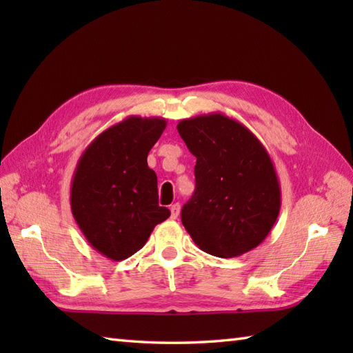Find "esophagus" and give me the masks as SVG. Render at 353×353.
<instances>
[{"mask_svg":"<svg viewBox=\"0 0 353 353\" xmlns=\"http://www.w3.org/2000/svg\"><path fill=\"white\" fill-rule=\"evenodd\" d=\"M170 211H171V219H174V220H176L177 216H179V212H181V205H179V203L171 205Z\"/></svg>","mask_w":353,"mask_h":353,"instance_id":"1","label":"esophagus"}]
</instances>
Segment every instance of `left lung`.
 Here are the masks:
<instances>
[{
    "instance_id": "obj_1",
    "label": "left lung",
    "mask_w": 353,
    "mask_h": 353,
    "mask_svg": "<svg viewBox=\"0 0 353 353\" xmlns=\"http://www.w3.org/2000/svg\"><path fill=\"white\" fill-rule=\"evenodd\" d=\"M179 134L197 157L196 191L182 223L200 250L235 258L258 247L281 211V185L261 141L220 112L182 119Z\"/></svg>"
}]
</instances>
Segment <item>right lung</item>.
<instances>
[{
  "mask_svg": "<svg viewBox=\"0 0 353 353\" xmlns=\"http://www.w3.org/2000/svg\"><path fill=\"white\" fill-rule=\"evenodd\" d=\"M167 119L127 117L81 153L71 182V211L88 243L123 261L141 250L156 224L170 216L157 203V177L147 156Z\"/></svg>",
  "mask_w": 353,
  "mask_h": 353,
  "instance_id": "1",
  "label": "right lung"
}]
</instances>
